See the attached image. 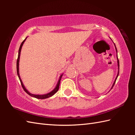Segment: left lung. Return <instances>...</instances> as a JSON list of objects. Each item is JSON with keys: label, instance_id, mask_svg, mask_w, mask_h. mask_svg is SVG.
I'll use <instances>...</instances> for the list:
<instances>
[{"label": "left lung", "instance_id": "obj_1", "mask_svg": "<svg viewBox=\"0 0 135 135\" xmlns=\"http://www.w3.org/2000/svg\"><path fill=\"white\" fill-rule=\"evenodd\" d=\"M114 45H115V44H114ZM115 50H116V51H117V48H116V46H115ZM117 62H118V74H117V77H116V78H115V81H114V84H113V86H112V87H111V89H112V88H113V86H114V85H115V82H116V80H117V78H118V75H119V60H118V56L117 55Z\"/></svg>", "mask_w": 135, "mask_h": 135}]
</instances>
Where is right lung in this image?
I'll return each instance as SVG.
<instances>
[{"mask_svg":"<svg viewBox=\"0 0 135 135\" xmlns=\"http://www.w3.org/2000/svg\"><path fill=\"white\" fill-rule=\"evenodd\" d=\"M27 38V37L26 38H25L23 42H22L21 43V45H20V47L19 48V50H18V59H17V75H18V76L19 78V79L20 81V82H21V86L22 88H23V89L24 90V91L26 92L28 94H29L30 96H31V97H35V98L36 99H47V98H49V97H50L51 96H52L53 95H54V94H55L57 91H58L59 89V86H60V80H61V77L62 76V75H60V78H59V80L58 81V83H57V84L56 85V88L50 91V93H48L47 94H41V95H40V94H32L30 92H29L27 90V89L25 88V86L23 85V83H22L21 79V78H20V74H19V61H20V53H21V48H22V45H23L24 42L25 41V40H26V39Z\"/></svg>","mask_w":135,"mask_h":135,"instance_id":"right-lung-1","label":"right lung"}]
</instances>
